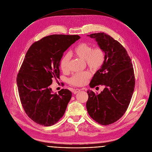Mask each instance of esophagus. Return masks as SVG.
I'll return each instance as SVG.
<instances>
[{
  "instance_id": "esophagus-1",
  "label": "esophagus",
  "mask_w": 152,
  "mask_h": 152,
  "mask_svg": "<svg viewBox=\"0 0 152 152\" xmlns=\"http://www.w3.org/2000/svg\"><path fill=\"white\" fill-rule=\"evenodd\" d=\"M80 91H81V90H80V89H75V90H74V91H73V93L75 94L79 93Z\"/></svg>"
}]
</instances>
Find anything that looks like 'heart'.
Returning a JSON list of instances; mask_svg holds the SVG:
<instances>
[{"mask_svg":"<svg viewBox=\"0 0 152 152\" xmlns=\"http://www.w3.org/2000/svg\"><path fill=\"white\" fill-rule=\"evenodd\" d=\"M75 56L86 60L88 67L92 69H99L103 64L105 59V53L100 47L92 48V47L86 42L77 45L73 50ZM70 56L69 54L64 55L59 62V66L63 72L68 70ZM91 74L87 71L77 72L74 74L69 80V83L75 86H82L86 84L90 78Z\"/></svg>","mask_w":152,"mask_h":152,"instance_id":"1","label":"heart"}]
</instances>
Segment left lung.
I'll list each match as a JSON object with an SVG mask.
<instances>
[{"label": "left lung", "instance_id": "left-lung-1", "mask_svg": "<svg viewBox=\"0 0 152 152\" xmlns=\"http://www.w3.org/2000/svg\"><path fill=\"white\" fill-rule=\"evenodd\" d=\"M87 36L104 51L105 59L90 83L91 88L102 85L104 88L100 94L88 90L86 107L93 120L108 125L120 119L130 104L135 86L133 64L125 48L110 35L100 32Z\"/></svg>", "mask_w": 152, "mask_h": 152}]
</instances>
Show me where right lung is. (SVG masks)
Segmentation results:
<instances>
[{"label": "right lung", "mask_w": 152, "mask_h": 152, "mask_svg": "<svg viewBox=\"0 0 152 152\" xmlns=\"http://www.w3.org/2000/svg\"><path fill=\"white\" fill-rule=\"evenodd\" d=\"M78 35H52L34 43L27 51L16 82L23 108L35 123L51 126L63 116L72 96L67 89L53 93V78H59L64 52Z\"/></svg>", "instance_id": "add662e5"}]
</instances>
